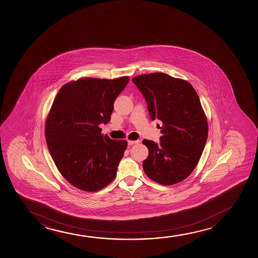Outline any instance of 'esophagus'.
<instances>
[{"label":"esophagus","instance_id":"esophagus-1","mask_svg":"<svg viewBox=\"0 0 258 258\" xmlns=\"http://www.w3.org/2000/svg\"><path fill=\"white\" fill-rule=\"evenodd\" d=\"M139 140H137V141H132V140H128L127 141V144H128V145H136V144H138L139 143Z\"/></svg>","mask_w":258,"mask_h":258}]
</instances>
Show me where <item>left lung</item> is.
<instances>
[{
	"label": "left lung",
	"mask_w": 258,
	"mask_h": 258,
	"mask_svg": "<svg viewBox=\"0 0 258 258\" xmlns=\"http://www.w3.org/2000/svg\"><path fill=\"white\" fill-rule=\"evenodd\" d=\"M147 103L151 120L162 122V136L155 143L145 139L149 155L143 167L146 175L162 185L185 180L198 165L208 137V124L200 99L187 81L164 73L132 79Z\"/></svg>",
	"instance_id": "left-lung-1"
}]
</instances>
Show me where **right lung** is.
<instances>
[{
	"mask_svg": "<svg viewBox=\"0 0 258 258\" xmlns=\"http://www.w3.org/2000/svg\"><path fill=\"white\" fill-rule=\"evenodd\" d=\"M128 81L81 78L63 85L53 100L46 121L48 150L61 175L79 189L99 190L116 176L127 141L103 136L99 126L109 121Z\"/></svg>",
	"mask_w": 258,
	"mask_h": 258,
	"instance_id": "add662e5",
	"label": "right lung"
}]
</instances>
